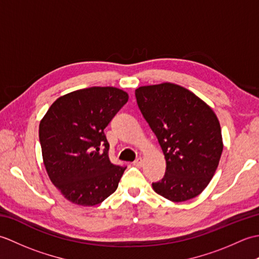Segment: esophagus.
Masks as SVG:
<instances>
[{
    "instance_id": "obj_1",
    "label": "esophagus",
    "mask_w": 259,
    "mask_h": 259,
    "mask_svg": "<svg viewBox=\"0 0 259 259\" xmlns=\"http://www.w3.org/2000/svg\"><path fill=\"white\" fill-rule=\"evenodd\" d=\"M142 163H144V161H142V159L138 158V159H137V160L134 161V166L140 168V167H142Z\"/></svg>"
}]
</instances>
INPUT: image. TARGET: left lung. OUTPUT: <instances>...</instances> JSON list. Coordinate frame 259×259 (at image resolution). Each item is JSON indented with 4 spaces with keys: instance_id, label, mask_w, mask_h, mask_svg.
Returning <instances> with one entry per match:
<instances>
[{
    "instance_id": "8db88e82",
    "label": "left lung",
    "mask_w": 259,
    "mask_h": 259,
    "mask_svg": "<svg viewBox=\"0 0 259 259\" xmlns=\"http://www.w3.org/2000/svg\"><path fill=\"white\" fill-rule=\"evenodd\" d=\"M137 103L166 159L158 195L175 202L195 198L213 177L223 152L221 124L211 108L174 83L140 87Z\"/></svg>"
}]
</instances>
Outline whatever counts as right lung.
I'll return each mask as SVG.
<instances>
[{
  "label": "right lung",
  "mask_w": 259,
  "mask_h": 259,
  "mask_svg": "<svg viewBox=\"0 0 259 259\" xmlns=\"http://www.w3.org/2000/svg\"><path fill=\"white\" fill-rule=\"evenodd\" d=\"M113 87H91L60 97L38 126L47 172L71 202L95 206L117 190L125 167L109 159L104 128L128 102Z\"/></svg>",
  "instance_id": "right-lung-1"
}]
</instances>
